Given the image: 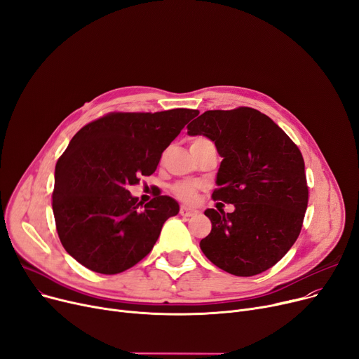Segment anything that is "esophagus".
Here are the masks:
<instances>
[{
	"label": "esophagus",
	"mask_w": 359,
	"mask_h": 359,
	"mask_svg": "<svg viewBox=\"0 0 359 359\" xmlns=\"http://www.w3.org/2000/svg\"><path fill=\"white\" fill-rule=\"evenodd\" d=\"M180 215L182 217H194V215H196L198 214V211H195V210H191V208H187V206H180Z\"/></svg>",
	"instance_id": "obj_1"
}]
</instances>
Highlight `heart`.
I'll return each instance as SVG.
<instances>
[{
	"mask_svg": "<svg viewBox=\"0 0 359 359\" xmlns=\"http://www.w3.org/2000/svg\"><path fill=\"white\" fill-rule=\"evenodd\" d=\"M202 140H205V138H198L194 142H198ZM172 191L177 199H180L183 202H194L196 198V192H198V184L192 183V182H179V183L173 184Z\"/></svg>",
	"mask_w": 359,
	"mask_h": 359,
	"instance_id": "obj_1",
	"label": "heart"
}]
</instances>
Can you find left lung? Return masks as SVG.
Instances as JSON below:
<instances>
[{"label":"left lung","mask_w":359,"mask_h":359,"mask_svg":"<svg viewBox=\"0 0 359 359\" xmlns=\"http://www.w3.org/2000/svg\"><path fill=\"white\" fill-rule=\"evenodd\" d=\"M187 134L215 144L222 161L212 198L234 205L230 214L205 211L212 229L201 240V250L236 276L268 271L303 227L309 187L301 151L269 116L252 107L205 111L187 125Z\"/></svg>","instance_id":"8db88e82"}]
</instances>
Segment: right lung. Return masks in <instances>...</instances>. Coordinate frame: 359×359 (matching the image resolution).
Listing matches in <instances>:
<instances>
[{
    "label": "right lung",
    "instance_id": "add662e5",
    "mask_svg": "<svg viewBox=\"0 0 359 359\" xmlns=\"http://www.w3.org/2000/svg\"><path fill=\"white\" fill-rule=\"evenodd\" d=\"M198 113H109L72 137L55 167L52 210L64 249L83 266L115 275L154 248L179 203L158 192L142 205L128 187L156 172L163 151Z\"/></svg>",
    "mask_w": 359,
    "mask_h": 359
}]
</instances>
